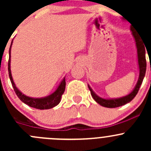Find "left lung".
<instances>
[{
	"mask_svg": "<svg viewBox=\"0 0 151 151\" xmlns=\"http://www.w3.org/2000/svg\"><path fill=\"white\" fill-rule=\"evenodd\" d=\"M131 30L132 31V28L131 27ZM132 34H133L134 37L135 39V42H136L137 48V57H138V64H139V79H138V82L137 83L136 86H135L134 89L129 94V95L126 96L121 97L119 99H102L101 97L98 96L93 91L91 87L88 85V88H89L90 91H91V96H92L93 99L96 101L98 104H99L101 106H104V107L108 108H115L118 107V106H123V105L127 104V103L130 102L137 94L138 91H139V88H140L142 83L143 81L145 75L146 71V58H145V48L144 45L142 44V41L138 37L137 34L135 32L132 31Z\"/></svg>",
	"mask_w": 151,
	"mask_h": 151,
	"instance_id": "1",
	"label": "left lung"
}]
</instances>
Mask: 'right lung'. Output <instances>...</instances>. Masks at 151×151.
Here are the masks:
<instances>
[{
  "label": "right lung",
  "mask_w": 151,
  "mask_h": 151,
  "mask_svg": "<svg viewBox=\"0 0 151 151\" xmlns=\"http://www.w3.org/2000/svg\"><path fill=\"white\" fill-rule=\"evenodd\" d=\"M12 42L11 44V47L9 48V59L8 62V71H9V78L12 83V86H13L14 90L15 93H16L17 96L18 98L24 102L25 104H28V106H31V107L36 108V109H51V108L54 107L56 105H58L60 103V99H61L62 95L64 93L65 88H66V80H65V77L63 80H62L60 84L58 87L56 91H55L51 95L48 96L44 97V98H39V99H35L31 98V97L26 96L25 95L22 94L17 88L15 85L13 81V79L12 77V73H11L10 69V61H11V47H12Z\"/></svg>",
  "instance_id": "add662e5"
}]
</instances>
